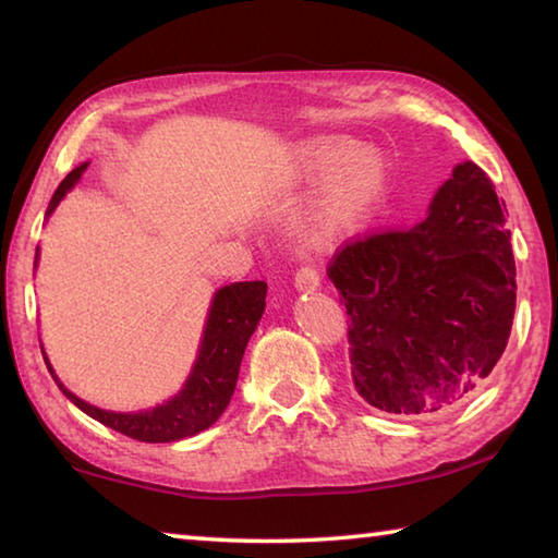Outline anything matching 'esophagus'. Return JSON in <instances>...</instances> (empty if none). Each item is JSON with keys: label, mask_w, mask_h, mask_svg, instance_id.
I'll list each match as a JSON object with an SVG mask.
<instances>
[{"label": "esophagus", "mask_w": 558, "mask_h": 558, "mask_svg": "<svg viewBox=\"0 0 558 558\" xmlns=\"http://www.w3.org/2000/svg\"><path fill=\"white\" fill-rule=\"evenodd\" d=\"M319 282H323V276H319V270L315 266H302L295 272L298 290H315V288H319Z\"/></svg>", "instance_id": "obj_1"}]
</instances>
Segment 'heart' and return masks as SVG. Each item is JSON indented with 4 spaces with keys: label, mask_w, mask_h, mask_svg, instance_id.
Masks as SVG:
<instances>
[{
    "label": "heart",
    "mask_w": 558,
    "mask_h": 558,
    "mask_svg": "<svg viewBox=\"0 0 558 558\" xmlns=\"http://www.w3.org/2000/svg\"><path fill=\"white\" fill-rule=\"evenodd\" d=\"M295 172L307 182L327 179L315 209V226L323 235L337 233L364 219L384 192V162L347 137H319L300 147Z\"/></svg>",
    "instance_id": "obj_1"
}]
</instances>
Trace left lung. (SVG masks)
Listing matches in <instances>:
<instances>
[{
	"label": "left lung",
	"mask_w": 558,
	"mask_h": 558,
	"mask_svg": "<svg viewBox=\"0 0 558 558\" xmlns=\"http://www.w3.org/2000/svg\"><path fill=\"white\" fill-rule=\"evenodd\" d=\"M509 239L493 179L462 162L421 223L339 245L327 276L347 307L352 384L366 403L428 418L483 384L512 332Z\"/></svg>",
	"instance_id": "8db88e82"
}]
</instances>
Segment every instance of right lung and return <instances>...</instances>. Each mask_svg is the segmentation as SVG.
I'll return each instance as SVG.
<instances>
[{
    "label": "right lung",
    "instance_id": "obj_1",
    "mask_svg": "<svg viewBox=\"0 0 558 558\" xmlns=\"http://www.w3.org/2000/svg\"><path fill=\"white\" fill-rule=\"evenodd\" d=\"M86 167L88 165L75 167L59 184L49 214L63 199L65 192L78 182ZM266 292L268 282L263 280L233 282V286H226L216 292L209 319H206L199 356H196V364L189 374L184 389L172 401L157 405V409L143 413H112L81 401L78 396L63 389V384H59V389L83 413H88L90 418L100 421L102 426L118 430L128 438L143 442H172L196 436V433L206 430L211 423L219 421V415L231 401L235 381H239L245 344L256 332L263 310H266Z\"/></svg>",
    "mask_w": 558,
    "mask_h": 558
}]
</instances>
